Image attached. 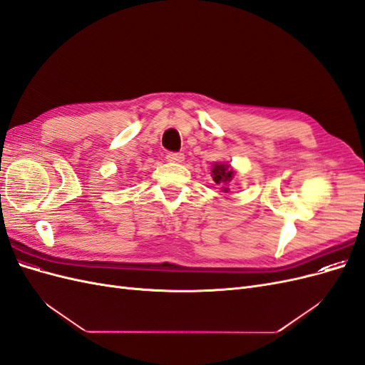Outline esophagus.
<instances>
[{"mask_svg": "<svg viewBox=\"0 0 365 365\" xmlns=\"http://www.w3.org/2000/svg\"><path fill=\"white\" fill-rule=\"evenodd\" d=\"M168 161L170 163H182L184 161V153L182 152H169L168 155H165Z\"/></svg>", "mask_w": 365, "mask_h": 365, "instance_id": "obj_1", "label": "esophagus"}]
</instances>
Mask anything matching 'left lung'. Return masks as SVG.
I'll return each mask as SVG.
<instances>
[{
    "label": "left lung",
    "mask_w": 365,
    "mask_h": 365,
    "mask_svg": "<svg viewBox=\"0 0 365 365\" xmlns=\"http://www.w3.org/2000/svg\"><path fill=\"white\" fill-rule=\"evenodd\" d=\"M212 176H213V181L216 182V185H219L222 192H230V187L228 182L233 178V170L230 169L228 164H215L213 165V170H212Z\"/></svg>",
    "instance_id": "1"
}]
</instances>
